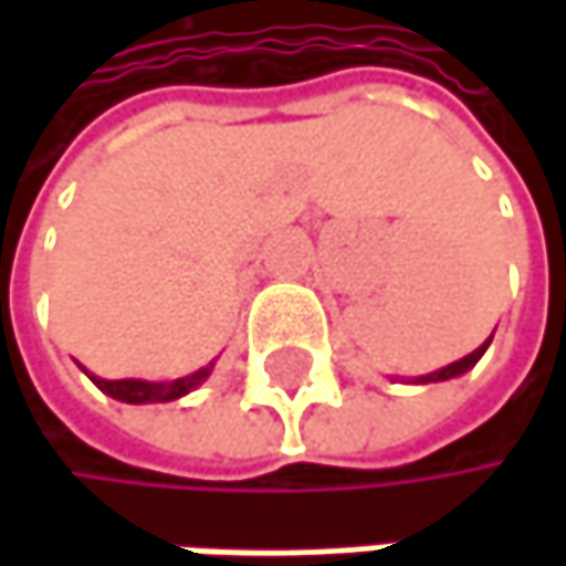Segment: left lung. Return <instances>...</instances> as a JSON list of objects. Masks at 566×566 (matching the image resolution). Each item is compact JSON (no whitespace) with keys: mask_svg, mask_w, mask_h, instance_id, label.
Returning <instances> with one entry per match:
<instances>
[{"mask_svg":"<svg viewBox=\"0 0 566 566\" xmlns=\"http://www.w3.org/2000/svg\"><path fill=\"white\" fill-rule=\"evenodd\" d=\"M495 337V334H492ZM492 337L479 347V350H472L469 357H462V360H455V364H449V367H442V370H432V374H426V377H412L409 384H442V380H452V377H462V374H469L479 360H482V354L489 350V344H492Z\"/></svg>","mask_w":566,"mask_h":566,"instance_id":"obj_1","label":"left lung"}]
</instances>
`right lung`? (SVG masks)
I'll return each instance as SVG.
<instances>
[{
  "label": "right lung",
  "instance_id": "add662e5",
  "mask_svg": "<svg viewBox=\"0 0 566 566\" xmlns=\"http://www.w3.org/2000/svg\"><path fill=\"white\" fill-rule=\"evenodd\" d=\"M212 367H216V360H212V364H206V367H199V370H196V374H189V377L167 380V384H157V380H104V377L87 374L84 367H81V370L94 380V387H97L101 394L114 396V399H120V402L144 406V402H172V399L186 396L189 390H196L199 384H206V380H209Z\"/></svg>",
  "mask_w": 566,
  "mask_h": 566
}]
</instances>
